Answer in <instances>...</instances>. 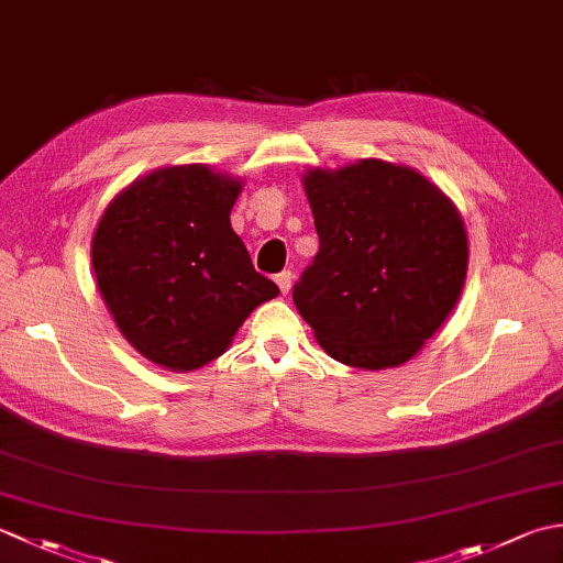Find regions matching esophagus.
<instances>
[{
    "mask_svg": "<svg viewBox=\"0 0 563 563\" xmlns=\"http://www.w3.org/2000/svg\"><path fill=\"white\" fill-rule=\"evenodd\" d=\"M275 283H278V288H280L283 295H288L290 288H292V273L290 271L278 273V275H275Z\"/></svg>",
    "mask_w": 563,
    "mask_h": 563,
    "instance_id": "34e87169",
    "label": "esophagus"
}]
</instances>
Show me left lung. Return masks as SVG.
I'll return each instance as SVG.
<instances>
[{
	"mask_svg": "<svg viewBox=\"0 0 563 563\" xmlns=\"http://www.w3.org/2000/svg\"><path fill=\"white\" fill-rule=\"evenodd\" d=\"M319 251L292 288L333 361L397 367L457 305L470 244L457 208L409 166L361 159L305 174Z\"/></svg>",
	"mask_w": 563,
	"mask_h": 563,
	"instance_id": "1",
	"label": "left lung"
}]
</instances>
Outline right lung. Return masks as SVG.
<instances>
[{"instance_id":"1","label":"right lung","mask_w":563,"mask_h":563,"mask_svg":"<svg viewBox=\"0 0 563 563\" xmlns=\"http://www.w3.org/2000/svg\"><path fill=\"white\" fill-rule=\"evenodd\" d=\"M239 194V178L210 166H164L118 194L93 232V275L118 329L174 373L220 357L280 292L232 230Z\"/></svg>"}]
</instances>
